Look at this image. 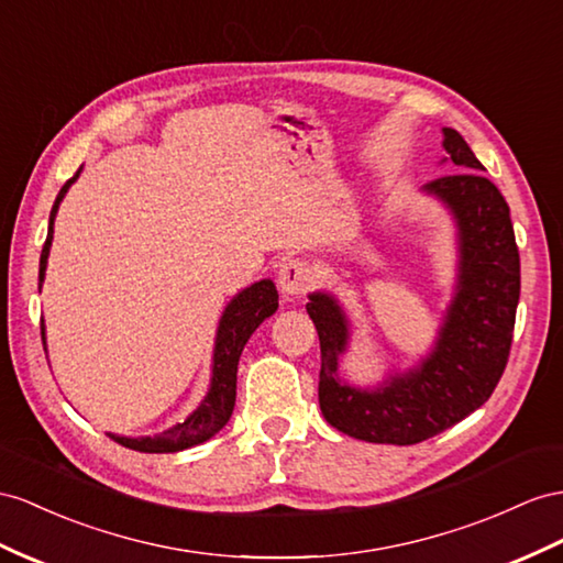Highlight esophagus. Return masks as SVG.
Returning <instances> with one entry per match:
<instances>
[{
    "label": "esophagus",
    "mask_w": 563,
    "mask_h": 563,
    "mask_svg": "<svg viewBox=\"0 0 563 563\" xmlns=\"http://www.w3.org/2000/svg\"><path fill=\"white\" fill-rule=\"evenodd\" d=\"M313 283L311 268L299 258H287L278 268V287L287 301L305 297Z\"/></svg>",
    "instance_id": "obj_1"
}]
</instances>
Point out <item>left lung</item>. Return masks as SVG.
Here are the masks:
<instances>
[{"mask_svg":"<svg viewBox=\"0 0 563 563\" xmlns=\"http://www.w3.org/2000/svg\"><path fill=\"white\" fill-rule=\"evenodd\" d=\"M442 147L454 173L423 190L452 211L459 230V278L435 347L423 362L397 373L376 390H358L338 378L347 350V316L325 292L309 295L307 311L319 330V405L323 419L356 440L416 444L464 421L495 393L509 362L521 258L507 199L483 176L466 140L442 128Z\"/></svg>","mask_w":563,"mask_h":563,"instance_id":"8db88e82","label":"left lung"}]
</instances>
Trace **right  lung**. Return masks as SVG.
I'll return each mask as SVG.
<instances>
[{"instance_id":"add662e5","label":"right lung","mask_w":563,"mask_h":563,"mask_svg":"<svg viewBox=\"0 0 563 563\" xmlns=\"http://www.w3.org/2000/svg\"><path fill=\"white\" fill-rule=\"evenodd\" d=\"M80 176V168L76 170L74 178H68L64 187L56 195V201L49 213V230H47V240L45 247H42L40 254V287L42 280H45V271H47V256L52 247V235H54V219L56 211H59V205L64 195L68 192V187L76 183ZM278 309V290L273 280H258L250 285L247 290H242L230 299V305L225 307L219 330H216V347H213V376L207 397L201 399V405L187 416V419L178 426H173L164 430L162 435L154 438H121L113 435V432H107V435L119 442L128 450L135 452H147V454H168V452H183L187 446H195L199 442H207L213 438L228 421L230 413H233L235 407V390H238V362L240 354L247 344L250 335L254 330L262 325L264 319H268L271 313H276ZM42 330V344H45V323L40 325Z\"/></svg>"}]
</instances>
